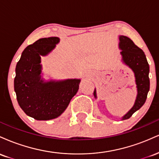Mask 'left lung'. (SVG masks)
<instances>
[{
  "mask_svg": "<svg viewBox=\"0 0 159 159\" xmlns=\"http://www.w3.org/2000/svg\"><path fill=\"white\" fill-rule=\"evenodd\" d=\"M119 48L121 50L122 62L134 72L137 87L135 102L132 108L122 116L121 120H127L143 105L149 90V66L143 51L125 36H119ZM95 98H97L96 90L93 92Z\"/></svg>",
  "mask_w": 159,
  "mask_h": 159,
  "instance_id": "1",
  "label": "left lung"
}]
</instances>
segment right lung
<instances>
[{
	"label": "right lung",
	"instance_id": "add662e5",
	"mask_svg": "<svg viewBox=\"0 0 159 159\" xmlns=\"http://www.w3.org/2000/svg\"><path fill=\"white\" fill-rule=\"evenodd\" d=\"M58 37L42 38L28 45L16 68L14 89L18 103L27 116L37 120L55 119L77 93L81 79L49 80L42 76L41 57L55 48Z\"/></svg>",
	"mask_w": 159,
	"mask_h": 159
}]
</instances>
